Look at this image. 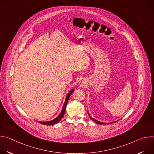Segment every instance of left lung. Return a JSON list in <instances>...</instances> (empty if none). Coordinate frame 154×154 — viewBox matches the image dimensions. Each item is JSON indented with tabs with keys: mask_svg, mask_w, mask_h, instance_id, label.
I'll return each mask as SVG.
<instances>
[{
	"mask_svg": "<svg viewBox=\"0 0 154 154\" xmlns=\"http://www.w3.org/2000/svg\"><path fill=\"white\" fill-rule=\"evenodd\" d=\"M89 116H90V115H89ZM90 118H91L93 121H94L95 122H96V123H97V124H108V123H104V122H102L98 121H97V120H96V119H94L92 118L90 116ZM112 123H113V122H112Z\"/></svg>",
	"mask_w": 154,
	"mask_h": 154,
	"instance_id": "obj_1",
	"label": "left lung"
}]
</instances>
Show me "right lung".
I'll list each match as a JSON object with an SVG mask.
<instances>
[{"label": "right lung", "instance_id": "right-lung-1", "mask_svg": "<svg viewBox=\"0 0 154 154\" xmlns=\"http://www.w3.org/2000/svg\"><path fill=\"white\" fill-rule=\"evenodd\" d=\"M74 89L71 90L69 93L68 94L67 96H66V100H65V102L63 105V109H62V111L61 112V113L58 115V116H57L55 119H54V120L52 121H47V122H39V123L43 124V125H54L57 123H58L63 117L64 113H65V111H66V105H67V103H68V101L70 97V96H71L72 93H73L74 91Z\"/></svg>", "mask_w": 154, "mask_h": 154}]
</instances>
